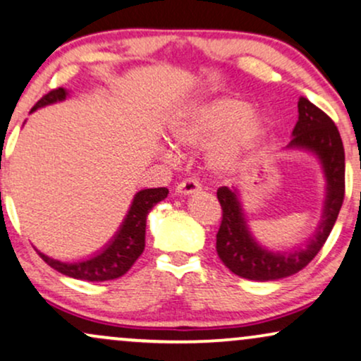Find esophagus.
<instances>
[{"mask_svg": "<svg viewBox=\"0 0 361 361\" xmlns=\"http://www.w3.org/2000/svg\"><path fill=\"white\" fill-rule=\"evenodd\" d=\"M202 190V185L198 183L195 178H186V180L178 183L176 186V193L178 195H192V193H198Z\"/></svg>", "mask_w": 361, "mask_h": 361, "instance_id": "1", "label": "esophagus"}]
</instances>
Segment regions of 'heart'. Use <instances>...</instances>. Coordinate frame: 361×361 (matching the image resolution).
<instances>
[{
  "instance_id": "1",
  "label": "heart",
  "mask_w": 361,
  "mask_h": 361,
  "mask_svg": "<svg viewBox=\"0 0 361 361\" xmlns=\"http://www.w3.org/2000/svg\"><path fill=\"white\" fill-rule=\"evenodd\" d=\"M266 119L249 109V104L237 97L185 107L169 124V134L176 145L198 147L216 139L210 151V164L227 169L247 147L266 134Z\"/></svg>"
}]
</instances>
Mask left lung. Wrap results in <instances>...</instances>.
Returning a JSON list of instances; mask_svg holds the SVG:
<instances>
[{
	"mask_svg": "<svg viewBox=\"0 0 361 361\" xmlns=\"http://www.w3.org/2000/svg\"><path fill=\"white\" fill-rule=\"evenodd\" d=\"M298 123L293 129L290 149L311 151L318 156L326 178L323 220L305 249L272 252L252 237L237 188L216 190L222 207V224L216 233V252L233 274L250 281H277L305 269L324 245L336 222L345 198V149L331 117L306 97H299Z\"/></svg>",
	"mask_w": 361,
	"mask_h": 361,
	"instance_id": "1",
	"label": "left lung"
}]
</instances>
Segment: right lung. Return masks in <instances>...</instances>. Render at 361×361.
Here are the masks:
<instances>
[{
  "mask_svg": "<svg viewBox=\"0 0 361 361\" xmlns=\"http://www.w3.org/2000/svg\"><path fill=\"white\" fill-rule=\"evenodd\" d=\"M65 97H67V90L62 87L50 90L35 104L32 112L49 106V104L63 101ZM166 197L168 188H147L134 195L131 208H129L128 215H126L124 222L117 230L114 238L92 257L77 260V262H62V260L51 259L49 255L42 254L40 250L37 252L51 269H55L63 276L73 277V279L90 282L117 279L133 267V264L145 250L147 214L156 203H159Z\"/></svg>",
  "mask_w": 361,
  "mask_h": 361,
  "instance_id": "1",
  "label": "right lung"
}]
</instances>
